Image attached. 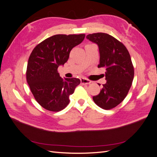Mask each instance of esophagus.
<instances>
[{
    "mask_svg": "<svg viewBox=\"0 0 157 157\" xmlns=\"http://www.w3.org/2000/svg\"><path fill=\"white\" fill-rule=\"evenodd\" d=\"M80 82H81L82 84H89L92 82V81L87 78H80Z\"/></svg>",
    "mask_w": 157,
    "mask_h": 157,
    "instance_id": "1",
    "label": "esophagus"
}]
</instances>
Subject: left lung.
<instances>
[{"label":"left lung","instance_id":"left-lung-1","mask_svg":"<svg viewBox=\"0 0 157 157\" xmlns=\"http://www.w3.org/2000/svg\"><path fill=\"white\" fill-rule=\"evenodd\" d=\"M86 38L98 45L100 59L98 67L106 69L107 82L93 100L99 107L109 110L124 100L132 86L134 69L130 55L121 42L107 33H93Z\"/></svg>","mask_w":157,"mask_h":157}]
</instances>
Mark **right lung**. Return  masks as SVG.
Listing matches in <instances>:
<instances>
[{"instance_id": "right-lung-1", "label": "right lung", "mask_w": 157, "mask_h": 157, "mask_svg": "<svg viewBox=\"0 0 157 157\" xmlns=\"http://www.w3.org/2000/svg\"><path fill=\"white\" fill-rule=\"evenodd\" d=\"M84 37V34L56 35L33 50L28 59L27 81L36 101L46 110H63L68 105L69 96L80 83L77 78L63 80L58 68L67 62L71 50Z\"/></svg>"}]
</instances>
